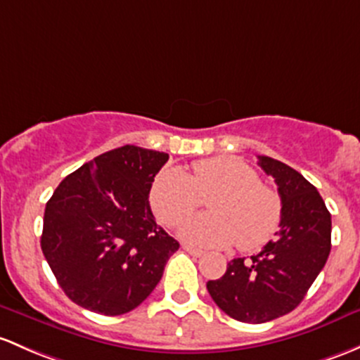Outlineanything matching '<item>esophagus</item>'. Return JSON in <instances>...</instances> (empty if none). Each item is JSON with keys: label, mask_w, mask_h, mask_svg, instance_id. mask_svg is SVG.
<instances>
[{"label": "esophagus", "mask_w": 360, "mask_h": 360, "mask_svg": "<svg viewBox=\"0 0 360 360\" xmlns=\"http://www.w3.org/2000/svg\"><path fill=\"white\" fill-rule=\"evenodd\" d=\"M183 248L186 250V252L190 253V255H193V257H202V255H203V252H202V250H198V248H193V247H190V245H184Z\"/></svg>", "instance_id": "esophagus-1"}]
</instances>
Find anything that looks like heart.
<instances>
[{
  "label": "heart",
  "instance_id": "heart-1",
  "mask_svg": "<svg viewBox=\"0 0 360 360\" xmlns=\"http://www.w3.org/2000/svg\"><path fill=\"white\" fill-rule=\"evenodd\" d=\"M210 196L212 214L195 215L179 229L193 247L224 248L231 243L243 252L264 247L279 229L281 198L260 184L259 174L234 157H212L193 164V174L170 167L155 177L150 203L158 221L177 226Z\"/></svg>",
  "mask_w": 360,
  "mask_h": 360
}]
</instances>
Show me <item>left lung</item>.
Segmentation results:
<instances>
[{
	"instance_id": "8db88e82",
	"label": "left lung",
	"mask_w": 360,
	"mask_h": 360,
	"mask_svg": "<svg viewBox=\"0 0 360 360\" xmlns=\"http://www.w3.org/2000/svg\"><path fill=\"white\" fill-rule=\"evenodd\" d=\"M259 165L278 184L283 205L279 231L257 255L231 260L222 278L207 283L219 309L252 324L297 307L331 252V214L316 186L271 157L260 155Z\"/></svg>"
}]
</instances>
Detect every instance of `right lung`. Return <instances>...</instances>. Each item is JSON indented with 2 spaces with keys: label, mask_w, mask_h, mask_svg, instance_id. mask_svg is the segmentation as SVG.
<instances>
[{
  "label": "right lung",
  "mask_w": 360,
  "mask_h": 360,
  "mask_svg": "<svg viewBox=\"0 0 360 360\" xmlns=\"http://www.w3.org/2000/svg\"><path fill=\"white\" fill-rule=\"evenodd\" d=\"M167 160L164 151L120 146L69 174L48 200L41 250L74 304L120 316L158 285L179 248L148 202Z\"/></svg>",
  "instance_id": "obj_1"
}]
</instances>
